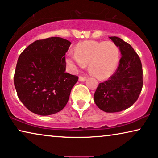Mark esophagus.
Here are the masks:
<instances>
[{
	"mask_svg": "<svg viewBox=\"0 0 158 158\" xmlns=\"http://www.w3.org/2000/svg\"><path fill=\"white\" fill-rule=\"evenodd\" d=\"M79 81L81 82H84L86 81V77H83V76H79Z\"/></svg>",
	"mask_w": 158,
	"mask_h": 158,
	"instance_id": "obj_1",
	"label": "esophagus"
}]
</instances>
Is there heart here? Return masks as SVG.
<instances>
[{
	"label": "heart",
	"instance_id": "obj_1",
	"mask_svg": "<svg viewBox=\"0 0 158 158\" xmlns=\"http://www.w3.org/2000/svg\"><path fill=\"white\" fill-rule=\"evenodd\" d=\"M120 56V49L114 42L89 40L78 43L75 52H68L66 60L80 68H84L88 64L90 74L99 80H104L111 76L117 69Z\"/></svg>",
	"mask_w": 158,
	"mask_h": 158
}]
</instances>
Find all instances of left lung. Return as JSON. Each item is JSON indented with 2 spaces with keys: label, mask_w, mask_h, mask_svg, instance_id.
<instances>
[{
  "label": "left lung",
  "mask_w": 158,
  "mask_h": 158,
  "mask_svg": "<svg viewBox=\"0 0 158 158\" xmlns=\"http://www.w3.org/2000/svg\"><path fill=\"white\" fill-rule=\"evenodd\" d=\"M118 47L122 57L116 72L99 83L94 94L97 106L107 113L122 111L138 99L143 85L141 60L132 47L117 36L109 37Z\"/></svg>",
  "instance_id": "8db88e82"
}]
</instances>
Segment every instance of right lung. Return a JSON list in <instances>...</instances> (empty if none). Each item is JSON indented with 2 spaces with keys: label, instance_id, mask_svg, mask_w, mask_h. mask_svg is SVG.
I'll return each instance as SVG.
<instances>
[{
  "label": "right lung",
  "instance_id": "1",
  "mask_svg": "<svg viewBox=\"0 0 158 158\" xmlns=\"http://www.w3.org/2000/svg\"><path fill=\"white\" fill-rule=\"evenodd\" d=\"M71 42L60 37L36 40L19 56L14 74L19 98L33 113L48 116L63 109L78 77L65 73Z\"/></svg>",
  "mask_w": 158,
  "mask_h": 158
}]
</instances>
